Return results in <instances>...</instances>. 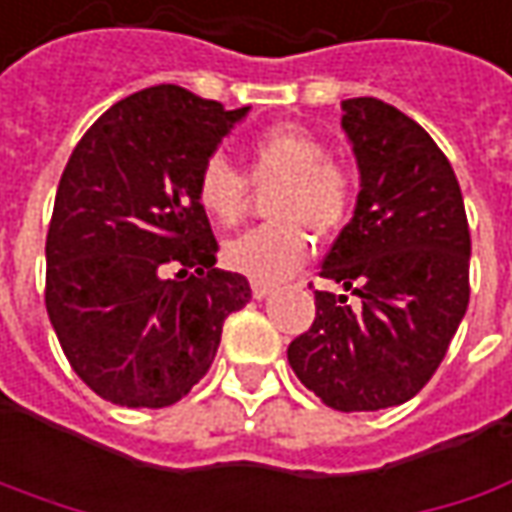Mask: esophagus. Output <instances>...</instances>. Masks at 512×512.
I'll return each instance as SVG.
<instances>
[{"mask_svg":"<svg viewBox=\"0 0 512 512\" xmlns=\"http://www.w3.org/2000/svg\"><path fill=\"white\" fill-rule=\"evenodd\" d=\"M272 292H275V283H266V280H255V283H252V295H255L257 300L269 298Z\"/></svg>","mask_w":512,"mask_h":512,"instance_id":"obj_1","label":"esophagus"}]
</instances>
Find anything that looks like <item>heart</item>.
Wrapping results in <instances>:
<instances>
[{"instance_id":"1","label":"heart","mask_w":512,"mask_h":512,"mask_svg":"<svg viewBox=\"0 0 512 512\" xmlns=\"http://www.w3.org/2000/svg\"><path fill=\"white\" fill-rule=\"evenodd\" d=\"M243 171L214 154L197 171V203L217 226H237L257 189H274L266 226L249 229L223 246L234 272L255 280L292 275L309 255V234L332 237L355 212V177L332 160L329 145L300 125H272L246 145Z\"/></svg>"}]
</instances>
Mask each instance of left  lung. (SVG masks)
Here are the masks:
<instances>
[{
	"mask_svg": "<svg viewBox=\"0 0 512 512\" xmlns=\"http://www.w3.org/2000/svg\"><path fill=\"white\" fill-rule=\"evenodd\" d=\"M341 108L361 191L321 278L361 303L315 292V321L286 355L326 407L375 412L410 401L444 361L470 303V229L456 171L421 125L375 97Z\"/></svg>",
	"mask_w": 512,
	"mask_h": 512,
	"instance_id": "left-lung-1",
	"label": "left lung"
}]
</instances>
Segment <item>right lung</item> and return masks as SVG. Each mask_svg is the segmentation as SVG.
<instances>
[{
  "mask_svg": "<svg viewBox=\"0 0 512 512\" xmlns=\"http://www.w3.org/2000/svg\"><path fill=\"white\" fill-rule=\"evenodd\" d=\"M249 114L154 85L85 131L56 189L45 309L79 378L120 407L177 404L209 372L249 280L214 269L197 171ZM178 269L171 281L167 272Z\"/></svg>",
  "mask_w": 512,
  "mask_h": 512,
  "instance_id": "add662e5",
  "label": "right lung"
}]
</instances>
